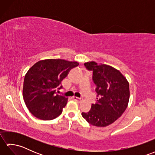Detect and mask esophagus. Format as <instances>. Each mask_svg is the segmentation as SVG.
I'll return each mask as SVG.
<instances>
[{
    "mask_svg": "<svg viewBox=\"0 0 155 155\" xmlns=\"http://www.w3.org/2000/svg\"><path fill=\"white\" fill-rule=\"evenodd\" d=\"M72 98H73V99H74V101H78V100H81V98H78V97H74V96H73V97H72Z\"/></svg>",
    "mask_w": 155,
    "mask_h": 155,
    "instance_id": "esophagus-1",
    "label": "esophagus"
}]
</instances>
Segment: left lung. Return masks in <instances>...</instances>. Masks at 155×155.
I'll return each mask as SVG.
<instances>
[{"label":"left lung","instance_id":"left-lung-1","mask_svg":"<svg viewBox=\"0 0 155 155\" xmlns=\"http://www.w3.org/2000/svg\"><path fill=\"white\" fill-rule=\"evenodd\" d=\"M84 64L93 71L97 102L92 104L89 111L82 113V116L94 126H108L126 110L130 97L129 83L119 71L111 66L94 61Z\"/></svg>","mask_w":155,"mask_h":155}]
</instances>
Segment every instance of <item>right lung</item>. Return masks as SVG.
<instances>
[{
    "label": "right lung",
    "instance_id": "right-lung-1",
    "mask_svg": "<svg viewBox=\"0 0 155 155\" xmlns=\"http://www.w3.org/2000/svg\"><path fill=\"white\" fill-rule=\"evenodd\" d=\"M78 62L64 59H45L38 61L25 74L22 95L26 106L35 117L43 120L57 118L67 103L68 98L56 93L62 87L61 81Z\"/></svg>",
    "mask_w": 155,
    "mask_h": 155
}]
</instances>
